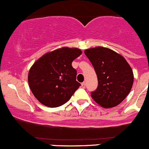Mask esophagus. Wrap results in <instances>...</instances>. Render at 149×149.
I'll list each match as a JSON object with an SVG mask.
<instances>
[{
  "label": "esophagus",
  "instance_id": "obj_1",
  "mask_svg": "<svg viewBox=\"0 0 149 149\" xmlns=\"http://www.w3.org/2000/svg\"><path fill=\"white\" fill-rule=\"evenodd\" d=\"M85 87H86L85 82H82V88H85Z\"/></svg>",
  "mask_w": 149,
  "mask_h": 149
}]
</instances>
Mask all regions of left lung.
<instances>
[{
  "mask_svg": "<svg viewBox=\"0 0 149 149\" xmlns=\"http://www.w3.org/2000/svg\"><path fill=\"white\" fill-rule=\"evenodd\" d=\"M85 55L94 67L98 86L93 99L105 108L117 106L127 97L133 84V73L125 58L102 47L88 49Z\"/></svg>",
  "mask_w": 149,
  "mask_h": 149,
  "instance_id": "obj_1",
  "label": "left lung"
}]
</instances>
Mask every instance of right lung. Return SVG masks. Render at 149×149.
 Masks as SVG:
<instances>
[{
	"label": "right lung",
	"mask_w": 149,
	"mask_h": 149,
	"mask_svg": "<svg viewBox=\"0 0 149 149\" xmlns=\"http://www.w3.org/2000/svg\"><path fill=\"white\" fill-rule=\"evenodd\" d=\"M82 54L77 48H63L45 54L29 70V87L43 105L56 108L67 102L80 83L72 62Z\"/></svg>",
	"instance_id": "1"
}]
</instances>
